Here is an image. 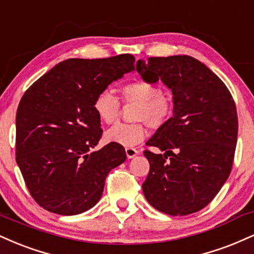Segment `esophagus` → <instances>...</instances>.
Listing matches in <instances>:
<instances>
[{"label": "esophagus", "mask_w": 254, "mask_h": 254, "mask_svg": "<svg viewBox=\"0 0 254 254\" xmlns=\"http://www.w3.org/2000/svg\"><path fill=\"white\" fill-rule=\"evenodd\" d=\"M125 154H127V158H132L135 157L136 155H138L139 151L135 148H125Z\"/></svg>", "instance_id": "obj_1"}]
</instances>
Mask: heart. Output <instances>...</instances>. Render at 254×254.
Masks as SVG:
<instances>
[{"instance_id":"b5f03b06","label":"heart","mask_w":254,"mask_h":254,"mask_svg":"<svg viewBox=\"0 0 254 254\" xmlns=\"http://www.w3.org/2000/svg\"><path fill=\"white\" fill-rule=\"evenodd\" d=\"M125 102H136L135 123H119L105 133L106 140L124 146H133L144 139L145 123L151 127H160L170 118L173 103L170 98L162 93L160 85L148 80H138L127 84L122 88ZM93 110L98 119L104 124H114L119 117L121 103L110 90H104L96 97Z\"/></svg>"}]
</instances>
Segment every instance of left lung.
Returning a JSON list of instances; mask_svg holds the SVG:
<instances>
[{"mask_svg":"<svg viewBox=\"0 0 254 254\" xmlns=\"http://www.w3.org/2000/svg\"><path fill=\"white\" fill-rule=\"evenodd\" d=\"M143 80L158 79L173 92V117L157 129L145 150L150 170L143 193L168 215H188L206 207L227 181L238 138L237 108L215 73L189 56L137 61Z\"/></svg>","mask_w":254,"mask_h":254,"instance_id":"obj_1","label":"left lung"}]
</instances>
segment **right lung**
<instances>
[{
  "mask_svg": "<svg viewBox=\"0 0 254 254\" xmlns=\"http://www.w3.org/2000/svg\"><path fill=\"white\" fill-rule=\"evenodd\" d=\"M135 69V58L61 61L21 98L16 162L32 197L48 212L75 215L102 197L108 174L127 160L121 144L94 150L103 130L96 97Z\"/></svg>",
  "mask_w": 254,
  "mask_h": 254,
  "instance_id": "1",
  "label": "right lung"
}]
</instances>
